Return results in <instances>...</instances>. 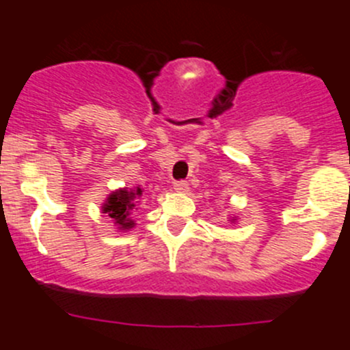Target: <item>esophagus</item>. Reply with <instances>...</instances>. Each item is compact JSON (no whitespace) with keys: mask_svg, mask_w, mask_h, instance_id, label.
Returning <instances> with one entry per match:
<instances>
[{"mask_svg":"<svg viewBox=\"0 0 350 350\" xmlns=\"http://www.w3.org/2000/svg\"><path fill=\"white\" fill-rule=\"evenodd\" d=\"M174 191L178 193H188L189 191V185L186 181H178L174 183Z\"/></svg>","mask_w":350,"mask_h":350,"instance_id":"1","label":"esophagus"}]
</instances>
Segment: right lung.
<instances>
[{"instance_id": "obj_1", "label": "right lung", "mask_w": 350, "mask_h": 350, "mask_svg": "<svg viewBox=\"0 0 350 350\" xmlns=\"http://www.w3.org/2000/svg\"><path fill=\"white\" fill-rule=\"evenodd\" d=\"M142 196V189H116L107 198L101 210L103 213H108L109 218H113V224L118 225V230H129L135 227L132 220V210L135 208L137 198Z\"/></svg>"}]
</instances>
